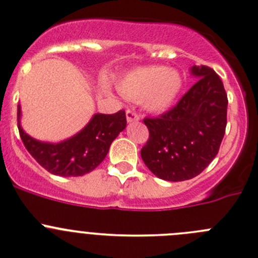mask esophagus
Segmentation results:
<instances>
[{
	"mask_svg": "<svg viewBox=\"0 0 258 258\" xmlns=\"http://www.w3.org/2000/svg\"><path fill=\"white\" fill-rule=\"evenodd\" d=\"M126 118H127V122H136L140 120V115L136 112V111L134 110H127L126 111Z\"/></svg>",
	"mask_w": 258,
	"mask_h": 258,
	"instance_id": "esophagus-1",
	"label": "esophagus"
}]
</instances>
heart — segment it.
Instances as JSON below:
<instances>
[{
    "mask_svg": "<svg viewBox=\"0 0 258 258\" xmlns=\"http://www.w3.org/2000/svg\"><path fill=\"white\" fill-rule=\"evenodd\" d=\"M181 88V78L173 69L138 68L118 83V91L130 100H143L151 112H163L173 105Z\"/></svg>",
    "mask_w": 258,
    "mask_h": 258,
    "instance_id": "heart-1",
    "label": "heart"
}]
</instances>
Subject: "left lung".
<instances>
[{
  "label": "left lung",
  "mask_w": 258,
  "mask_h": 258,
  "mask_svg": "<svg viewBox=\"0 0 258 258\" xmlns=\"http://www.w3.org/2000/svg\"><path fill=\"white\" fill-rule=\"evenodd\" d=\"M199 80L174 107L143 122L150 137L141 150L148 169L158 178L183 181L197 177L218 154L226 128L227 95L211 68H191Z\"/></svg>",
  "instance_id": "obj_1"
}]
</instances>
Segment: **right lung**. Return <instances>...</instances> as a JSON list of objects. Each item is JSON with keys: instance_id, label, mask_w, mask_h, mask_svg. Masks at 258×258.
<instances>
[{"instance_id": "add662e5", "label": "right lung", "mask_w": 258, "mask_h": 258, "mask_svg": "<svg viewBox=\"0 0 258 258\" xmlns=\"http://www.w3.org/2000/svg\"><path fill=\"white\" fill-rule=\"evenodd\" d=\"M18 131L22 142L31 156L51 174L79 177L94 170L106 157L112 141L126 127L123 110L112 115L96 113L83 130L60 143L34 140L20 124L21 107L17 110Z\"/></svg>"}]
</instances>
